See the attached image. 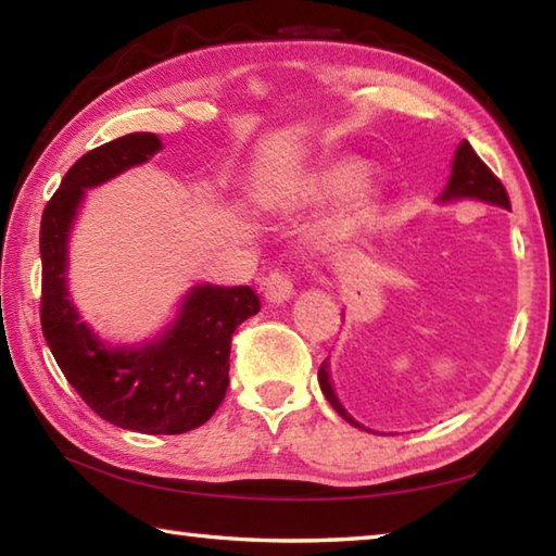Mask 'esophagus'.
Returning a JSON list of instances; mask_svg holds the SVG:
<instances>
[{"instance_id": "esophagus-1", "label": "esophagus", "mask_w": 556, "mask_h": 556, "mask_svg": "<svg viewBox=\"0 0 556 556\" xmlns=\"http://www.w3.org/2000/svg\"><path fill=\"white\" fill-rule=\"evenodd\" d=\"M295 290V276L286 268H273L266 278H263V293H266L268 303H286L293 298Z\"/></svg>"}]
</instances>
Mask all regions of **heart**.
I'll list each match as a JSON object with an SVG mask.
<instances>
[{
    "label": "heart",
    "instance_id": "obj_1",
    "mask_svg": "<svg viewBox=\"0 0 556 556\" xmlns=\"http://www.w3.org/2000/svg\"><path fill=\"white\" fill-rule=\"evenodd\" d=\"M364 177H367V165H364L362 160H338L315 181V192L320 197L348 194L362 185ZM371 212H375V199H371L367 189H357V192L350 197V202L344 204L342 214L338 216V231L357 229V226L367 222Z\"/></svg>",
    "mask_w": 556,
    "mask_h": 556
}]
</instances>
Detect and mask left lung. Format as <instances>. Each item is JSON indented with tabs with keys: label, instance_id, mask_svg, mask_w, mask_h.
I'll use <instances>...</instances> for the list:
<instances>
[{
	"label": "left lung",
	"instance_id": "8db88e82",
	"mask_svg": "<svg viewBox=\"0 0 556 556\" xmlns=\"http://www.w3.org/2000/svg\"><path fill=\"white\" fill-rule=\"evenodd\" d=\"M456 197H472V199H480V202H490V204L509 208V197H507V189L503 187V181L493 175V169H490L485 162L478 157L476 150H472L468 142H460V148L456 150V160H453V175L448 181V189H445V194H443V199H456ZM325 369L327 367L323 364L320 371H317V379H320V389L327 396V402L332 404L334 412H338L344 421L359 426L338 402V396H334Z\"/></svg>",
	"mask_w": 556,
	"mask_h": 556
}]
</instances>
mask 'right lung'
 Returning <instances> with one entry per match:
<instances>
[{
	"instance_id": "add662e5",
	"label": "right lung",
	"mask_w": 556,
	"mask_h": 556,
	"mask_svg": "<svg viewBox=\"0 0 556 556\" xmlns=\"http://www.w3.org/2000/svg\"><path fill=\"white\" fill-rule=\"evenodd\" d=\"M162 148L157 135L132 132L86 152L41 216V330L53 359L100 418L127 431L187 433L206 424L229 389L231 338L261 311L251 286H199L162 340L108 350L78 320L66 293V239L86 187L140 165Z\"/></svg>"
}]
</instances>
